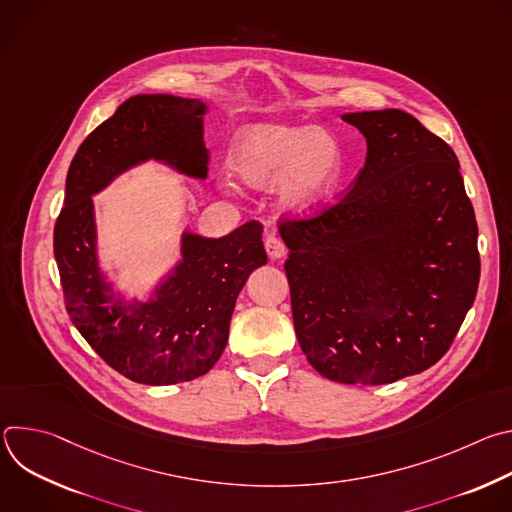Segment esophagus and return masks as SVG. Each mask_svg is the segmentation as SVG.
Returning <instances> with one entry per match:
<instances>
[{"mask_svg": "<svg viewBox=\"0 0 512 512\" xmlns=\"http://www.w3.org/2000/svg\"><path fill=\"white\" fill-rule=\"evenodd\" d=\"M265 251H267V255H269L271 259H281L287 249H285V245H283V241L279 239L277 233H269V235L265 237Z\"/></svg>", "mask_w": 512, "mask_h": 512, "instance_id": "obj_1", "label": "esophagus"}]
</instances>
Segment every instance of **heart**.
I'll return each mask as SVG.
<instances>
[{"mask_svg":"<svg viewBox=\"0 0 512 512\" xmlns=\"http://www.w3.org/2000/svg\"><path fill=\"white\" fill-rule=\"evenodd\" d=\"M227 164L249 188L277 184L279 204L296 218L316 216L340 178L336 139L326 129L308 125H247L235 135Z\"/></svg>","mask_w":512,"mask_h":512,"instance_id":"obj_1","label":"heart"}]
</instances>
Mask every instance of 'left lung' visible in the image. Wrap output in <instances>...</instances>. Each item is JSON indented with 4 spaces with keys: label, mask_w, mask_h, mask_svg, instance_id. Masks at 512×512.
<instances>
[{
    "label": "left lung",
    "mask_w": 512,
    "mask_h": 512,
    "mask_svg": "<svg viewBox=\"0 0 512 512\" xmlns=\"http://www.w3.org/2000/svg\"><path fill=\"white\" fill-rule=\"evenodd\" d=\"M342 119L367 160L340 202L279 225L291 314L322 377L387 385L452 346L478 289V225L444 139L401 109Z\"/></svg>",
    "instance_id": "1"
}]
</instances>
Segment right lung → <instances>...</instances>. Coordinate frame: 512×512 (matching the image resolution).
Wrapping results in <instances>:
<instances>
[{"instance_id":"add662e5","label":"right lung","mask_w":512,"mask_h":512,"mask_svg":"<svg viewBox=\"0 0 512 512\" xmlns=\"http://www.w3.org/2000/svg\"><path fill=\"white\" fill-rule=\"evenodd\" d=\"M200 99L135 95L103 121L72 158L54 257L64 306L91 348L119 375L143 385H176L206 375L221 358L237 296L267 263L263 227L251 221L221 239L182 233V259L148 302H125L99 267L93 198L148 160L204 180Z\"/></svg>"}]
</instances>
